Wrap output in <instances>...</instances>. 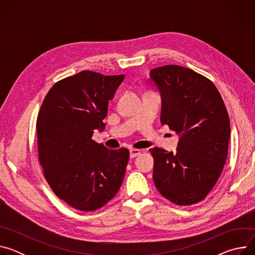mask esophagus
Masks as SVG:
<instances>
[{
    "label": "esophagus",
    "instance_id": "34e87169",
    "mask_svg": "<svg viewBox=\"0 0 255 255\" xmlns=\"http://www.w3.org/2000/svg\"><path fill=\"white\" fill-rule=\"evenodd\" d=\"M140 153H141V150H140V149H131V150H130V157H131V158H134V157L138 156Z\"/></svg>",
    "mask_w": 255,
    "mask_h": 255
}]
</instances>
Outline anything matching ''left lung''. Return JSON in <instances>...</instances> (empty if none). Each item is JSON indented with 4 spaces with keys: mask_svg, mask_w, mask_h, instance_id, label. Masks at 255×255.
I'll list each match as a JSON object with an SVG mask.
<instances>
[{
    "mask_svg": "<svg viewBox=\"0 0 255 255\" xmlns=\"http://www.w3.org/2000/svg\"><path fill=\"white\" fill-rule=\"evenodd\" d=\"M162 98L161 123L180 136L176 152L153 147V180L177 206L203 201L219 179L227 159L230 120L211 80L169 64L150 70Z\"/></svg>",
    "mask_w": 255,
    "mask_h": 255,
    "instance_id": "1",
    "label": "left lung"
}]
</instances>
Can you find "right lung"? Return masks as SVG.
I'll use <instances>...</instances> for the list:
<instances>
[{"label": "right lung", "instance_id": "1", "mask_svg": "<svg viewBox=\"0 0 255 255\" xmlns=\"http://www.w3.org/2000/svg\"><path fill=\"white\" fill-rule=\"evenodd\" d=\"M124 75L83 70L55 83L36 121L38 160L52 192L70 207L93 212L118 193L129 150L108 149L92 139L103 128Z\"/></svg>", "mask_w": 255, "mask_h": 255}]
</instances>
